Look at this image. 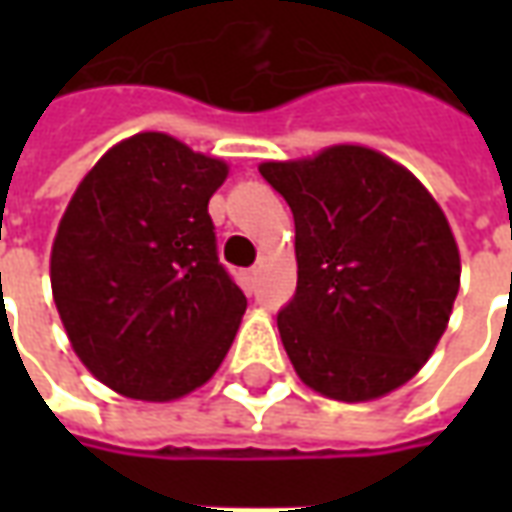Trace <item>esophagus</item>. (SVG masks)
<instances>
[{
	"mask_svg": "<svg viewBox=\"0 0 512 512\" xmlns=\"http://www.w3.org/2000/svg\"><path fill=\"white\" fill-rule=\"evenodd\" d=\"M257 274H260V271H257V268H249V271H246V274H244V285H246V290H255V285H257Z\"/></svg>",
	"mask_w": 512,
	"mask_h": 512,
	"instance_id": "1",
	"label": "esophagus"
}]
</instances>
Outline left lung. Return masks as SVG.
Here are the masks:
<instances>
[{
    "label": "left lung",
    "instance_id": "1",
    "mask_svg": "<svg viewBox=\"0 0 512 512\" xmlns=\"http://www.w3.org/2000/svg\"><path fill=\"white\" fill-rule=\"evenodd\" d=\"M296 222V296L277 315L296 376L365 403L417 376L461 288L450 222L414 172L365 145L263 161Z\"/></svg>",
    "mask_w": 512,
    "mask_h": 512
}]
</instances>
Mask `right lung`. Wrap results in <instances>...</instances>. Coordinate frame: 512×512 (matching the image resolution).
Returning a JSON list of instances; mask_svg holds the SVG:
<instances>
[{"mask_svg":"<svg viewBox=\"0 0 512 512\" xmlns=\"http://www.w3.org/2000/svg\"><path fill=\"white\" fill-rule=\"evenodd\" d=\"M227 161L161 131L117 142L73 191L51 244V293L82 365L117 395L169 403L208 384L246 296L208 216Z\"/></svg>","mask_w":512,"mask_h":512,"instance_id":"obj_1","label":"right lung"}]
</instances>
